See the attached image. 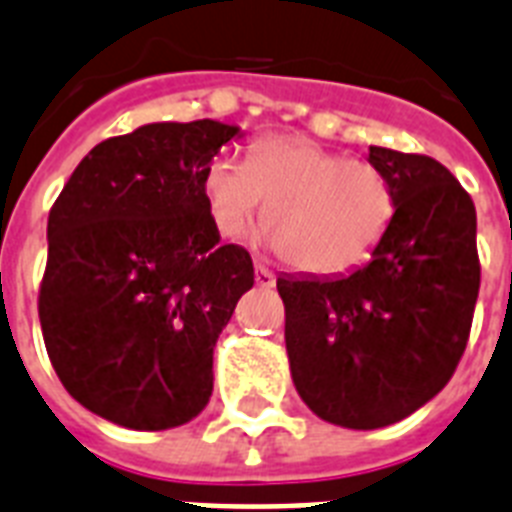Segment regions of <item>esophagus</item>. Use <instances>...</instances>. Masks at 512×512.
<instances>
[{
  "label": "esophagus",
  "instance_id": "1",
  "mask_svg": "<svg viewBox=\"0 0 512 512\" xmlns=\"http://www.w3.org/2000/svg\"><path fill=\"white\" fill-rule=\"evenodd\" d=\"M255 281H257V286H263V289H270V286L276 284V276H273V273H270V270L265 268V265H257V268H255Z\"/></svg>",
  "mask_w": 512,
  "mask_h": 512
}]
</instances>
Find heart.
I'll return each instance as SVG.
<instances>
[{"label":"heart","instance_id":"obj_1","mask_svg":"<svg viewBox=\"0 0 512 512\" xmlns=\"http://www.w3.org/2000/svg\"><path fill=\"white\" fill-rule=\"evenodd\" d=\"M215 231L242 239L263 213V239L307 276L334 278L371 260L394 215L392 184L376 165L305 136H263L247 162L210 160L202 176Z\"/></svg>","mask_w":512,"mask_h":512}]
</instances>
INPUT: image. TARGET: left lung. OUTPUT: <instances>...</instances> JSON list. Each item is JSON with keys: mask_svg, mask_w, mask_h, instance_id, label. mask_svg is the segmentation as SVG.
Listing matches in <instances>:
<instances>
[{"mask_svg": "<svg viewBox=\"0 0 512 512\" xmlns=\"http://www.w3.org/2000/svg\"><path fill=\"white\" fill-rule=\"evenodd\" d=\"M392 184L394 215L371 260L334 278L278 276L286 355L318 418L371 431L442 392L471 334L481 265L476 207L426 155L368 149Z\"/></svg>", "mask_w": 512, "mask_h": 512, "instance_id": "obj_1", "label": "left lung"}]
</instances>
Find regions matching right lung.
Returning <instances> with one entry per match:
<instances>
[{"label": "right lung", "instance_id": "1", "mask_svg": "<svg viewBox=\"0 0 512 512\" xmlns=\"http://www.w3.org/2000/svg\"><path fill=\"white\" fill-rule=\"evenodd\" d=\"M236 136L205 118L102 141L49 213V360L73 400L123 429H176L210 402L215 342L255 284L247 249L218 244L202 189Z\"/></svg>", "mask_w": 512, "mask_h": 512}]
</instances>
